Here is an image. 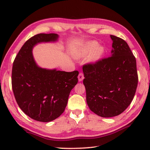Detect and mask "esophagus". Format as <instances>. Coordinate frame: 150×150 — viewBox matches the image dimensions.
Returning a JSON list of instances; mask_svg holds the SVG:
<instances>
[{"mask_svg": "<svg viewBox=\"0 0 150 150\" xmlns=\"http://www.w3.org/2000/svg\"><path fill=\"white\" fill-rule=\"evenodd\" d=\"M84 79V76L83 73H82V72L79 73V75H78V79H79V81H82V80H83Z\"/></svg>", "mask_w": 150, "mask_h": 150, "instance_id": "34e87169", "label": "esophagus"}]
</instances>
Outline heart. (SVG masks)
<instances>
[{"instance_id": "heart-1", "label": "heart", "mask_w": 150, "mask_h": 150, "mask_svg": "<svg viewBox=\"0 0 150 150\" xmlns=\"http://www.w3.org/2000/svg\"><path fill=\"white\" fill-rule=\"evenodd\" d=\"M89 60L91 62H97L100 60L105 53V48L102 46H98V43L95 41H88L82 44L78 49L77 56L84 57L90 53Z\"/></svg>"}]
</instances>
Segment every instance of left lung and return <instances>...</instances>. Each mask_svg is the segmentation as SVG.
Returning <instances> with one entry per match:
<instances>
[{
    "label": "left lung",
    "mask_w": 150,
    "mask_h": 150,
    "mask_svg": "<svg viewBox=\"0 0 150 150\" xmlns=\"http://www.w3.org/2000/svg\"><path fill=\"white\" fill-rule=\"evenodd\" d=\"M110 37L111 57L82 67L87 104L102 117L122 113L131 104L138 84L136 59L128 44L121 38Z\"/></svg>",
    "instance_id": "1"
}]
</instances>
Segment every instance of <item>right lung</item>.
<instances>
[{"label":"right lung","instance_id":"1","mask_svg":"<svg viewBox=\"0 0 150 150\" xmlns=\"http://www.w3.org/2000/svg\"><path fill=\"white\" fill-rule=\"evenodd\" d=\"M58 35L39 33L28 39L13 64L11 85L15 100L23 112L39 122H50L61 115L70 91L78 82V71L66 72L38 67L32 55L39 42L55 41Z\"/></svg>","mask_w":150,"mask_h":150}]
</instances>
